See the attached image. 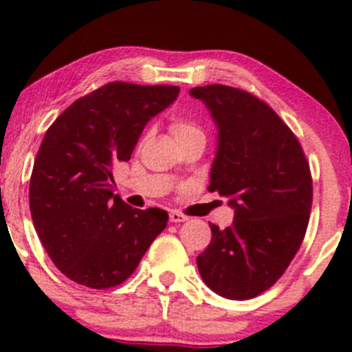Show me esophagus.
<instances>
[{
  "mask_svg": "<svg viewBox=\"0 0 352 352\" xmlns=\"http://www.w3.org/2000/svg\"><path fill=\"white\" fill-rule=\"evenodd\" d=\"M189 217L184 215V213L177 212V210H173V212H170V222H175V224H179V222H186Z\"/></svg>",
  "mask_w": 352,
  "mask_h": 352,
  "instance_id": "34e87169",
  "label": "esophagus"
}]
</instances>
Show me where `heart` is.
I'll use <instances>...</instances> for the list:
<instances>
[{
    "instance_id": "1",
    "label": "heart",
    "mask_w": 352,
    "mask_h": 352,
    "mask_svg": "<svg viewBox=\"0 0 352 352\" xmlns=\"http://www.w3.org/2000/svg\"><path fill=\"white\" fill-rule=\"evenodd\" d=\"M170 131H172V135L175 137L179 144H184L187 142V140L192 139L205 140V130H203L201 124H199L198 121L192 120V118L173 116L172 120H170Z\"/></svg>"
}]
</instances>
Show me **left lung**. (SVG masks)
I'll list each match as a JSON object with an SVG mask.
<instances>
[{"mask_svg":"<svg viewBox=\"0 0 352 352\" xmlns=\"http://www.w3.org/2000/svg\"><path fill=\"white\" fill-rule=\"evenodd\" d=\"M189 94L219 128L210 191L234 208L229 228L210 224L199 274L215 294L254 298L280 280L304 241L313 205L309 161L294 131L264 100L241 88L206 85Z\"/></svg>","mask_w":352,"mask_h":352,"instance_id":"obj_1","label":"left lung"}]
</instances>
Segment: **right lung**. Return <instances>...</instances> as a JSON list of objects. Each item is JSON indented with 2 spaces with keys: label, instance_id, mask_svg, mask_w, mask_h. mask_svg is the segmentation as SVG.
<instances>
[{
  "label": "right lung",
  "instance_id": "right-lung-1",
  "mask_svg": "<svg viewBox=\"0 0 352 352\" xmlns=\"http://www.w3.org/2000/svg\"><path fill=\"white\" fill-rule=\"evenodd\" d=\"M179 91L113 81L72 102L45 133L29 208L45 250L69 280L95 290L118 287L166 228L165 210L131 208L114 195L113 172Z\"/></svg>",
  "mask_w": 352,
  "mask_h": 352
}]
</instances>
